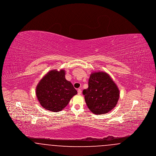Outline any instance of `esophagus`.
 I'll use <instances>...</instances> for the list:
<instances>
[{
  "instance_id": "esophagus-1",
  "label": "esophagus",
  "mask_w": 156,
  "mask_h": 156,
  "mask_svg": "<svg viewBox=\"0 0 156 156\" xmlns=\"http://www.w3.org/2000/svg\"><path fill=\"white\" fill-rule=\"evenodd\" d=\"M82 93V90L81 89H78V95H81Z\"/></svg>"
}]
</instances>
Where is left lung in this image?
<instances>
[{
    "mask_svg": "<svg viewBox=\"0 0 156 156\" xmlns=\"http://www.w3.org/2000/svg\"><path fill=\"white\" fill-rule=\"evenodd\" d=\"M89 110L95 115L105 114L118 104L120 91L110 75L98 71L90 74L88 88L82 92Z\"/></svg>",
    "mask_w": 156,
    "mask_h": 156,
    "instance_id": "left-lung-1",
    "label": "left lung"
}]
</instances>
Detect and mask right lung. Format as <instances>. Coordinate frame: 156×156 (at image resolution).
<instances>
[{"instance_id": "1", "label": "right lung", "mask_w": 156, "mask_h": 156, "mask_svg": "<svg viewBox=\"0 0 156 156\" xmlns=\"http://www.w3.org/2000/svg\"><path fill=\"white\" fill-rule=\"evenodd\" d=\"M64 69L49 71L40 80L36 95L41 106L47 111L58 112L63 110L71 99L77 94L73 84L66 79Z\"/></svg>"}]
</instances>
